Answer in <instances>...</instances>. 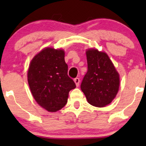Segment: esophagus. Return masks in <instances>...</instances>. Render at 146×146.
Returning <instances> with one entry per match:
<instances>
[{
  "label": "esophagus",
  "instance_id": "1",
  "mask_svg": "<svg viewBox=\"0 0 146 146\" xmlns=\"http://www.w3.org/2000/svg\"><path fill=\"white\" fill-rule=\"evenodd\" d=\"M74 82H75V83H76V86L78 87L79 84H80V79H79L78 78H76L74 79Z\"/></svg>",
  "mask_w": 146,
  "mask_h": 146
}]
</instances>
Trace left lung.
Masks as SVG:
<instances>
[{"label":"left lung","mask_w":146,"mask_h":146,"mask_svg":"<svg viewBox=\"0 0 146 146\" xmlns=\"http://www.w3.org/2000/svg\"><path fill=\"white\" fill-rule=\"evenodd\" d=\"M88 72L80 85L88 103L102 107L110 104L119 91V75L108 55L95 48L86 51Z\"/></svg>","instance_id":"left-lung-1"}]
</instances>
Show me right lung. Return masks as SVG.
<instances>
[{
    "label": "right lung",
    "instance_id": "right-lung-1",
    "mask_svg": "<svg viewBox=\"0 0 146 146\" xmlns=\"http://www.w3.org/2000/svg\"><path fill=\"white\" fill-rule=\"evenodd\" d=\"M63 49L44 48L31 61L27 80L32 96L38 104L48 111L55 112L67 103L70 90L76 88L68 76Z\"/></svg>",
    "mask_w": 146,
    "mask_h": 146
}]
</instances>
